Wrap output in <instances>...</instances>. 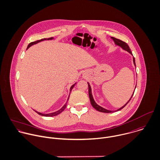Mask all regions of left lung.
Instances as JSON below:
<instances>
[{
    "label": "left lung",
    "instance_id": "8db88e82",
    "mask_svg": "<svg viewBox=\"0 0 160 160\" xmlns=\"http://www.w3.org/2000/svg\"><path fill=\"white\" fill-rule=\"evenodd\" d=\"M111 38L113 40V41L115 42V43L116 45L120 46L123 49H124L125 50H127V52H128L130 53H131V54L132 55V52H131V50H130V48L129 46L128 45V44H127L126 42H123V41H122V40H120V39L116 38H115V37H112ZM133 62H134L135 65L136 66V64H135V58H134V57H133ZM88 94H89V98H90V102H91V104H92V107H93L95 109H96L97 111L100 112H103V113H112V112H117V111H119V110H122V108H123L128 103V102H129L130 101V100L132 99V97H133V94H134V92H135V91H134V92H133V93L132 97L130 98V99L128 101V102H127L124 106H123L122 107H121L120 108H119L118 110H116V111H110V110H106V109H105V108L101 107L100 106H99L98 105H97V104L95 103V102L94 101L93 98V97H92V90H91L90 85V84H89L88 83ZM135 88H136V87H135Z\"/></svg>",
    "mask_w": 160,
    "mask_h": 160
}]
</instances>
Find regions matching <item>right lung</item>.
Listing matches in <instances>:
<instances>
[{
	"label": "right lung",
	"mask_w": 160,
	"mask_h": 160,
	"mask_svg": "<svg viewBox=\"0 0 160 160\" xmlns=\"http://www.w3.org/2000/svg\"><path fill=\"white\" fill-rule=\"evenodd\" d=\"M53 38V37H50V38H42V39H40V40H36V41H35V42H31V43H30L29 44H28V45L27 46V49H28L30 46H32V45H33V44H35V43H37L38 42H41V41H43V40H52ZM76 83H75L74 85H73L71 87H70V92H71V91H72V90L73 89V88L74 87V86H75V85ZM69 97H70V95H69V97H68V100H67V101L68 100V99H69ZM67 103L64 105V106L61 108V109H60L59 110H58L57 112H53V113H48V114H43V113H40V112H36L35 111V112L36 113H37L38 115H42V116H44V117H53V116H56V115H58V114H60V113H61L65 109V108H66V107H67Z\"/></svg>",
	"instance_id": "obj_1"
}]
</instances>
